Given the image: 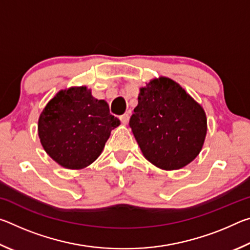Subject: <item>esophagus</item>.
<instances>
[{"mask_svg":"<svg viewBox=\"0 0 250 250\" xmlns=\"http://www.w3.org/2000/svg\"><path fill=\"white\" fill-rule=\"evenodd\" d=\"M120 121H121L122 125L128 124V121H129V115H128V113H125V115L120 116Z\"/></svg>","mask_w":250,"mask_h":250,"instance_id":"34e87169","label":"esophagus"}]
</instances>
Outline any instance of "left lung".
<instances>
[{
  "mask_svg": "<svg viewBox=\"0 0 250 250\" xmlns=\"http://www.w3.org/2000/svg\"><path fill=\"white\" fill-rule=\"evenodd\" d=\"M129 125L145 158L162 170H179L204 145V109L179 83L167 77L140 88Z\"/></svg>",
  "mask_w": 250,
  "mask_h": 250,
  "instance_id": "left-lung-1",
  "label": "left lung"
}]
</instances>
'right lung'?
I'll return each mask as SVG.
<instances>
[{"instance_id": "1", "label": "right lung", "mask_w": 250, "mask_h": 250, "mask_svg": "<svg viewBox=\"0 0 250 250\" xmlns=\"http://www.w3.org/2000/svg\"><path fill=\"white\" fill-rule=\"evenodd\" d=\"M120 120L104 100L87 87L61 90L46 104L39 119V137L50 158L70 170L83 168L103 152Z\"/></svg>"}]
</instances>
